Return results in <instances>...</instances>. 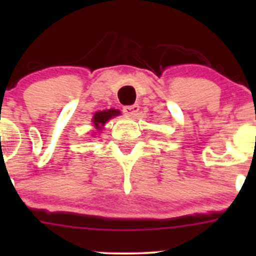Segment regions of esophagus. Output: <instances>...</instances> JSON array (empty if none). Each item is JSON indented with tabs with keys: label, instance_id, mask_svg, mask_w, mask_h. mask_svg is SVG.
Returning <instances> with one entry per match:
<instances>
[{
	"label": "esophagus",
	"instance_id": "1",
	"mask_svg": "<svg viewBox=\"0 0 256 256\" xmlns=\"http://www.w3.org/2000/svg\"><path fill=\"white\" fill-rule=\"evenodd\" d=\"M138 104H132V105H128V106H124V112L128 114V115H136L138 112Z\"/></svg>",
	"mask_w": 256,
	"mask_h": 256
}]
</instances>
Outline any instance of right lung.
<instances>
[{"label": "right lung", "instance_id": "obj_1", "mask_svg": "<svg viewBox=\"0 0 256 256\" xmlns=\"http://www.w3.org/2000/svg\"><path fill=\"white\" fill-rule=\"evenodd\" d=\"M120 112L115 109H110V110H104V112H98L92 118V122H94V126L96 128H100L102 126L105 125L108 120L114 118V116H118Z\"/></svg>", "mask_w": 256, "mask_h": 256}]
</instances>
